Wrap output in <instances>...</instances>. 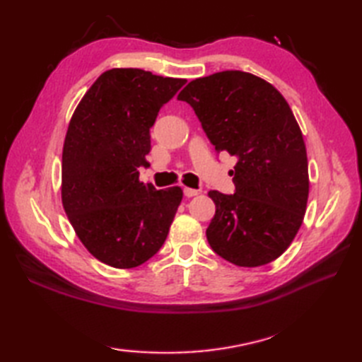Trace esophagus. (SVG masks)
<instances>
[{"mask_svg":"<svg viewBox=\"0 0 362 362\" xmlns=\"http://www.w3.org/2000/svg\"><path fill=\"white\" fill-rule=\"evenodd\" d=\"M183 194H185L187 197H193V196L199 194V191L194 188H183Z\"/></svg>","mask_w":362,"mask_h":362,"instance_id":"34e87169","label":"esophagus"}]
</instances>
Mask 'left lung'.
<instances>
[{"label":"left lung","instance_id":"1","mask_svg":"<svg viewBox=\"0 0 362 362\" xmlns=\"http://www.w3.org/2000/svg\"><path fill=\"white\" fill-rule=\"evenodd\" d=\"M216 152L236 157L235 194L210 191L216 213L206 240L241 267L271 263L289 247L308 202V158L297 121L281 93L244 71L191 81L180 91Z\"/></svg>","mask_w":362,"mask_h":362}]
</instances>
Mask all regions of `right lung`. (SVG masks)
Segmentation results:
<instances>
[{"label":"right lung","instance_id":"right-lung-1","mask_svg":"<svg viewBox=\"0 0 362 362\" xmlns=\"http://www.w3.org/2000/svg\"><path fill=\"white\" fill-rule=\"evenodd\" d=\"M185 79L138 68L103 73L76 107L62 153V204L87 250L130 269L163 245L182 202L180 187L140 182L149 166L151 127Z\"/></svg>","mask_w":362,"mask_h":362}]
</instances>
